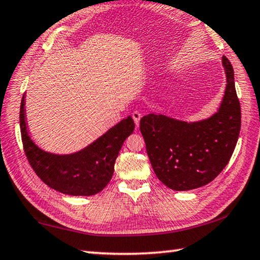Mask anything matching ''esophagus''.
<instances>
[{
  "mask_svg": "<svg viewBox=\"0 0 260 260\" xmlns=\"http://www.w3.org/2000/svg\"><path fill=\"white\" fill-rule=\"evenodd\" d=\"M132 118H133L135 125L139 126V122H140V119H141V113L139 111H133V112H132Z\"/></svg>",
  "mask_w": 260,
  "mask_h": 260,
  "instance_id": "1",
  "label": "esophagus"
}]
</instances>
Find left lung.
<instances>
[{"mask_svg": "<svg viewBox=\"0 0 260 260\" xmlns=\"http://www.w3.org/2000/svg\"><path fill=\"white\" fill-rule=\"evenodd\" d=\"M227 85L219 111L209 119L186 122L150 113L140 121L147 153L157 178L173 190L205 186L225 169L241 129V105L234 70L222 56Z\"/></svg>", "mask_w": 260, "mask_h": 260, "instance_id": "1", "label": "left lung"}]
</instances>
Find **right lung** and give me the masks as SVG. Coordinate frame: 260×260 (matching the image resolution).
Here are the masks:
<instances>
[{"instance_id":"add662e5","label":"right lung","mask_w":260,"mask_h":260,"mask_svg":"<svg viewBox=\"0 0 260 260\" xmlns=\"http://www.w3.org/2000/svg\"><path fill=\"white\" fill-rule=\"evenodd\" d=\"M24 105L25 95L20 103V133L24 152L35 174L48 187L67 195L90 196L103 190L112 178L124 141L133 133V118L122 119L83 150L59 156L41 150L29 139Z\"/></svg>"}]
</instances>
